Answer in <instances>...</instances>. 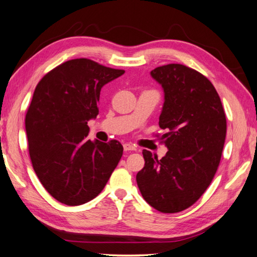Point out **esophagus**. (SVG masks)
I'll return each instance as SVG.
<instances>
[{"mask_svg":"<svg viewBox=\"0 0 257 257\" xmlns=\"http://www.w3.org/2000/svg\"><path fill=\"white\" fill-rule=\"evenodd\" d=\"M123 150L128 152V151H135L136 147L134 145H130V143H124L123 145Z\"/></svg>","mask_w":257,"mask_h":257,"instance_id":"34e87169","label":"esophagus"}]
</instances>
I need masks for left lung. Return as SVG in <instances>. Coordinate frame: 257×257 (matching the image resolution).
I'll return each mask as SVG.
<instances>
[{"mask_svg":"<svg viewBox=\"0 0 257 257\" xmlns=\"http://www.w3.org/2000/svg\"><path fill=\"white\" fill-rule=\"evenodd\" d=\"M162 86L164 103L159 126L168 152L159 160L148 150L137 174L141 195L154 209L180 212L200 198L216 174L226 134V120L211 82L183 64L151 71Z\"/></svg>","mask_w":257,"mask_h":257,"instance_id":"obj_1","label":"left lung"}]
</instances>
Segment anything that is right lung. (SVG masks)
I'll return each mask as SVG.
<instances>
[{"instance_id":"add662e5","label":"right lung","mask_w":257,"mask_h":257,"mask_svg":"<svg viewBox=\"0 0 257 257\" xmlns=\"http://www.w3.org/2000/svg\"><path fill=\"white\" fill-rule=\"evenodd\" d=\"M124 73L89 59H73L46 74L35 88L25 128L33 168L53 198L68 206L94 199L108 182L123 148L87 139L98 115L100 89Z\"/></svg>"}]
</instances>
